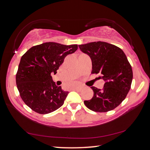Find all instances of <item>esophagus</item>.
I'll return each instance as SVG.
<instances>
[{"label": "esophagus", "instance_id": "1", "mask_svg": "<svg viewBox=\"0 0 150 150\" xmlns=\"http://www.w3.org/2000/svg\"><path fill=\"white\" fill-rule=\"evenodd\" d=\"M74 90L77 91V92H80V91L82 90V88H81V87H76L74 88Z\"/></svg>", "mask_w": 150, "mask_h": 150}]
</instances>
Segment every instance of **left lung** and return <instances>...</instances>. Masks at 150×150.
<instances>
[{"label":"left lung","mask_w":150,"mask_h":150,"mask_svg":"<svg viewBox=\"0 0 150 150\" xmlns=\"http://www.w3.org/2000/svg\"><path fill=\"white\" fill-rule=\"evenodd\" d=\"M81 51L92 61V73L105 81L103 89L91 87L94 95L85 100L90 110L105 112L113 110L125 99L130 89L133 73L125 54L120 48L104 42L79 45Z\"/></svg>","instance_id":"1"}]
</instances>
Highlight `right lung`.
Returning a JSON list of instances; mask_svg holds the SVG:
<instances>
[{
	"instance_id": "add662e5",
	"label": "right lung",
	"mask_w": 150,
	"mask_h": 150,
	"mask_svg": "<svg viewBox=\"0 0 150 150\" xmlns=\"http://www.w3.org/2000/svg\"><path fill=\"white\" fill-rule=\"evenodd\" d=\"M77 48V44L45 42L32 47L22 55L16 82L22 100L32 110L45 115L63 105L69 92L55 85L51 74H56L65 57Z\"/></svg>"
}]
</instances>
